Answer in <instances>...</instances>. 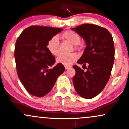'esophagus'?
Segmentation results:
<instances>
[{
	"label": "esophagus",
	"mask_w": 129,
	"mask_h": 129,
	"mask_svg": "<svg viewBox=\"0 0 129 129\" xmlns=\"http://www.w3.org/2000/svg\"><path fill=\"white\" fill-rule=\"evenodd\" d=\"M71 67H72V66H65V69H66V70H67V69L71 68Z\"/></svg>",
	"instance_id": "1"
}]
</instances>
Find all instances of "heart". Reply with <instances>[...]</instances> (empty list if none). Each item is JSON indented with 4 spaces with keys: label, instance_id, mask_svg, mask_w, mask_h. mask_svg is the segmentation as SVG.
<instances>
[{
    "label": "heart",
    "instance_id": "obj_1",
    "mask_svg": "<svg viewBox=\"0 0 129 129\" xmlns=\"http://www.w3.org/2000/svg\"><path fill=\"white\" fill-rule=\"evenodd\" d=\"M61 37L63 40L67 41L71 44H74L75 49H79L80 43L81 42V38L77 33L72 30H67L63 32L61 35ZM47 49L49 52L54 56H57L60 54L59 49V42L57 36H54L48 41L46 45ZM78 59V55L76 53L69 54H60L57 58L56 61L57 63L64 66H69L74 63Z\"/></svg>",
    "mask_w": 129,
    "mask_h": 129
}]
</instances>
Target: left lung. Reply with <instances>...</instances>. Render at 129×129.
<instances>
[{
  "instance_id": "8db88e82",
  "label": "left lung",
  "mask_w": 129,
  "mask_h": 129,
  "mask_svg": "<svg viewBox=\"0 0 129 129\" xmlns=\"http://www.w3.org/2000/svg\"><path fill=\"white\" fill-rule=\"evenodd\" d=\"M85 41L86 46L77 63L86 71L74 66L73 83L77 93L83 98L91 99L100 94L109 80L114 61V45L110 32L93 24H83L72 28Z\"/></svg>"
}]
</instances>
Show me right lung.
<instances>
[{
    "label": "right lung",
    "instance_id": "1",
    "mask_svg": "<svg viewBox=\"0 0 129 129\" xmlns=\"http://www.w3.org/2000/svg\"><path fill=\"white\" fill-rule=\"evenodd\" d=\"M63 30L62 28L31 26L17 38L15 59L17 74L27 91L42 97L53 88L57 78L64 72V66L55 63L54 55L47 49L48 41Z\"/></svg>",
    "mask_w": 129,
    "mask_h": 129
}]
</instances>
